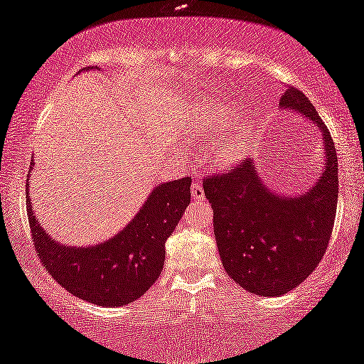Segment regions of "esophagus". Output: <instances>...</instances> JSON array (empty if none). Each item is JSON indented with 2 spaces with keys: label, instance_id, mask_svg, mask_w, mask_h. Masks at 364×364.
I'll list each match as a JSON object with an SVG mask.
<instances>
[{
  "label": "esophagus",
  "instance_id": "esophagus-1",
  "mask_svg": "<svg viewBox=\"0 0 364 364\" xmlns=\"http://www.w3.org/2000/svg\"><path fill=\"white\" fill-rule=\"evenodd\" d=\"M203 195H205V193H203L202 183L195 181L193 185H191V197H193V200H202Z\"/></svg>",
  "mask_w": 364,
  "mask_h": 364
}]
</instances>
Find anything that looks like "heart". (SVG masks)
Masks as SVG:
<instances>
[{
  "label": "heart",
  "instance_id": "b5f03b06",
  "mask_svg": "<svg viewBox=\"0 0 364 364\" xmlns=\"http://www.w3.org/2000/svg\"><path fill=\"white\" fill-rule=\"evenodd\" d=\"M213 122L215 124V127L225 126L226 124L225 112H219V114H215L213 117ZM218 151H219V159H221L223 162H230V161H235V159L238 157L240 149H238L237 141H226V143H221V146H219Z\"/></svg>",
  "mask_w": 364,
  "mask_h": 364
}]
</instances>
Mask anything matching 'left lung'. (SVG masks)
<instances>
[{
  "label": "left lung",
  "instance_id": "obj_1",
  "mask_svg": "<svg viewBox=\"0 0 364 364\" xmlns=\"http://www.w3.org/2000/svg\"><path fill=\"white\" fill-rule=\"evenodd\" d=\"M279 103L309 117L323 133L326 164L313 188L279 197L262 185L250 159L203 178L226 273L242 289L266 297L290 292L316 269L328 247L338 198L337 151L316 109L295 86H287Z\"/></svg>",
  "mask_w": 364,
  "mask_h": 364
}]
</instances>
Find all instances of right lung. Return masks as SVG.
<instances>
[{
	"label": "right lung",
	"instance_id": "add662e5",
	"mask_svg": "<svg viewBox=\"0 0 364 364\" xmlns=\"http://www.w3.org/2000/svg\"><path fill=\"white\" fill-rule=\"evenodd\" d=\"M191 178L155 186L136 218L109 242L67 247L51 240L36 221L29 191L27 219L34 250L51 278L67 292L97 306H124L157 282L166 259V240L190 203Z\"/></svg>",
	"mask_w": 364,
	"mask_h": 364
}]
</instances>
